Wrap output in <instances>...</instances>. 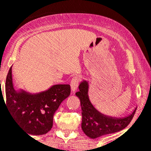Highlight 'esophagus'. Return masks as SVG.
<instances>
[{
	"instance_id": "obj_1",
	"label": "esophagus",
	"mask_w": 151,
	"mask_h": 151,
	"mask_svg": "<svg viewBox=\"0 0 151 151\" xmlns=\"http://www.w3.org/2000/svg\"><path fill=\"white\" fill-rule=\"evenodd\" d=\"M81 81V77L80 76H75V77H73V79H72L70 83L71 85V89H72V92H74L77 89L78 86H79V82Z\"/></svg>"
}]
</instances>
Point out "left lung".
Returning <instances> with one entry per match:
<instances>
[{"instance_id": "obj_1", "label": "left lung", "mask_w": 151, "mask_h": 151, "mask_svg": "<svg viewBox=\"0 0 151 151\" xmlns=\"http://www.w3.org/2000/svg\"><path fill=\"white\" fill-rule=\"evenodd\" d=\"M79 91L76 96L80 100L81 107V129L84 133L91 138H96L104 135L114 133L127 126L132 120L136 108L130 115L124 118H114L100 113L90 101L88 91L89 83L84 80L79 86Z\"/></svg>"}]
</instances>
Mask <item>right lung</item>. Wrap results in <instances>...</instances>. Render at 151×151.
I'll return each instance as SVG.
<instances>
[{
	"instance_id": "add662e5",
	"label": "right lung",
	"mask_w": 151,
	"mask_h": 151,
	"mask_svg": "<svg viewBox=\"0 0 151 151\" xmlns=\"http://www.w3.org/2000/svg\"><path fill=\"white\" fill-rule=\"evenodd\" d=\"M70 91L69 84H56L46 91L32 94L22 89L15 91L11 67L6 81V104L12 117L22 129L28 134L39 136L51 130L54 114L70 96Z\"/></svg>"
}]
</instances>
